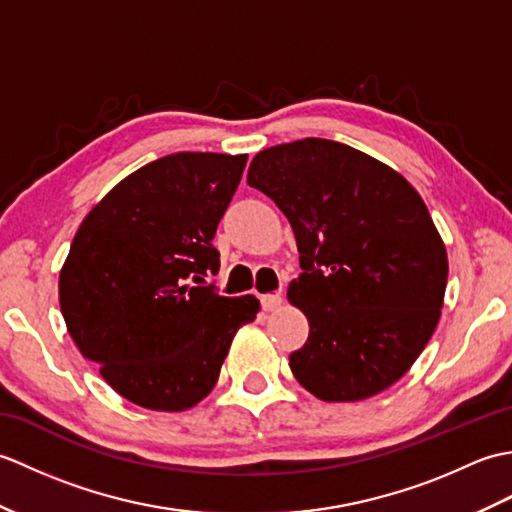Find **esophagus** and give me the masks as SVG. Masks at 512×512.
I'll use <instances>...</instances> for the list:
<instances>
[{
    "instance_id": "1",
    "label": "esophagus",
    "mask_w": 512,
    "mask_h": 512,
    "mask_svg": "<svg viewBox=\"0 0 512 512\" xmlns=\"http://www.w3.org/2000/svg\"><path fill=\"white\" fill-rule=\"evenodd\" d=\"M281 303H284V299H281V295H264V297H262V308H264L266 312L279 310Z\"/></svg>"
}]
</instances>
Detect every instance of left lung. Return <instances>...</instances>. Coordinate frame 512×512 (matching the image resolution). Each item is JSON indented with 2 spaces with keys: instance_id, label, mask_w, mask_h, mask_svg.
Masks as SVG:
<instances>
[{
  "instance_id": "obj_1",
  "label": "left lung",
  "mask_w": 512,
  "mask_h": 512,
  "mask_svg": "<svg viewBox=\"0 0 512 512\" xmlns=\"http://www.w3.org/2000/svg\"><path fill=\"white\" fill-rule=\"evenodd\" d=\"M248 184L288 217L303 273L288 301L310 334L290 369L312 396L356 402L409 372L440 321L449 259L420 193L325 138L259 151Z\"/></svg>"
}]
</instances>
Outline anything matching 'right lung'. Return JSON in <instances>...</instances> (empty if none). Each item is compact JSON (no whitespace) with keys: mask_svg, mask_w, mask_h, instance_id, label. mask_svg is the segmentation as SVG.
Wrapping results in <instances>:
<instances>
[{"mask_svg":"<svg viewBox=\"0 0 512 512\" xmlns=\"http://www.w3.org/2000/svg\"><path fill=\"white\" fill-rule=\"evenodd\" d=\"M246 154L180 151L129 173L94 204L59 273L72 341L116 394L184 411L211 394L253 295L204 284L220 270L213 237Z\"/></svg>","mask_w":512,"mask_h":512,"instance_id":"1","label":"right lung"}]
</instances>
